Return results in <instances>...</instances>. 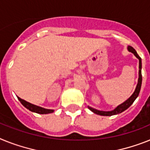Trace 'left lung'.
Wrapping results in <instances>:
<instances>
[{
    "label": "left lung",
    "mask_w": 150,
    "mask_h": 150,
    "mask_svg": "<svg viewBox=\"0 0 150 150\" xmlns=\"http://www.w3.org/2000/svg\"><path fill=\"white\" fill-rule=\"evenodd\" d=\"M127 50L129 52H131L132 53L134 54V56L139 59V79H138V83H137V87H136V89L134 91L133 94H132L131 96L129 97L127 100L124 101V103H122L121 104L118 105L117 108L114 109V110H111V111H103V110H98L94 109V108H91V107H88V108L90 109L93 113L96 114H98V115L101 116H112V115H116V114H120L123 111L126 110L128 108L131 106V104L134 102V100H136L138 95L139 94V91H140V88H141V85H142V73H141V69H142V62H141V58L139 57V55L137 54V52H136V50L133 49L132 46H128Z\"/></svg>",
    "instance_id": "obj_1"
}]
</instances>
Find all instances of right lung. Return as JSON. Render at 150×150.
<instances>
[{"label": "right lung", "instance_id": "obj_1", "mask_svg": "<svg viewBox=\"0 0 150 150\" xmlns=\"http://www.w3.org/2000/svg\"><path fill=\"white\" fill-rule=\"evenodd\" d=\"M18 100L21 101V104L23 105L26 108H27L28 110H30V111L35 112V113H37V114H50V113H52L54 111V110H50V109H46V108H41V107L36 106V105H34V104H30V103L27 102L26 100H23L21 98L17 97Z\"/></svg>", "mask_w": 150, "mask_h": 150}]
</instances>
